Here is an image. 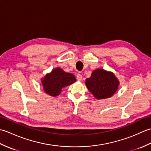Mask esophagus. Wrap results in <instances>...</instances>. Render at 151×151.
<instances>
[{"label": "esophagus", "instance_id": "34e87169", "mask_svg": "<svg viewBox=\"0 0 151 151\" xmlns=\"http://www.w3.org/2000/svg\"><path fill=\"white\" fill-rule=\"evenodd\" d=\"M82 75H80V74H78V75H76V80H77L78 82L82 81Z\"/></svg>", "mask_w": 151, "mask_h": 151}]
</instances>
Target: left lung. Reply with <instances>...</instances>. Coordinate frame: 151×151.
Masks as SVG:
<instances>
[{"label":"left lung","mask_w":151,"mask_h":151,"mask_svg":"<svg viewBox=\"0 0 151 151\" xmlns=\"http://www.w3.org/2000/svg\"><path fill=\"white\" fill-rule=\"evenodd\" d=\"M85 83L88 90L98 100L112 97L120 84L113 72L101 68L94 70Z\"/></svg>","instance_id":"left-lung-1"}]
</instances>
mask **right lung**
I'll return each mask as SVG.
<instances>
[{"label":"right lung","mask_w":151,"mask_h":151,"mask_svg":"<svg viewBox=\"0 0 151 151\" xmlns=\"http://www.w3.org/2000/svg\"><path fill=\"white\" fill-rule=\"evenodd\" d=\"M76 81L75 75L72 73L65 72L60 67L53 69L50 73L46 74L41 79L44 91L52 97L59 95L64 88Z\"/></svg>","instance_id":"add662e5"}]
</instances>
